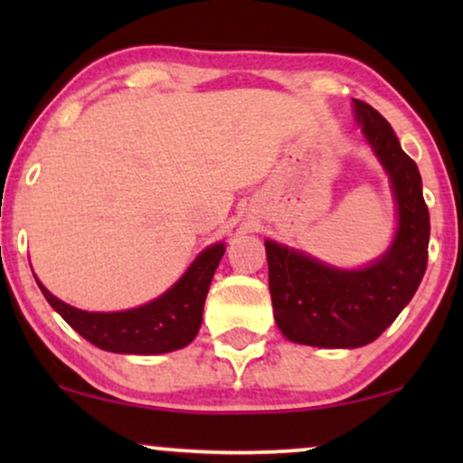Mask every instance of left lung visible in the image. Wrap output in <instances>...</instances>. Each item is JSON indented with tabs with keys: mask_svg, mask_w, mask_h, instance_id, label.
Instances as JSON below:
<instances>
[{
	"mask_svg": "<svg viewBox=\"0 0 463 463\" xmlns=\"http://www.w3.org/2000/svg\"><path fill=\"white\" fill-rule=\"evenodd\" d=\"M354 119L390 176L398 225L390 249L360 269H339L265 240L274 318L293 344L363 347L413 299L428 265L430 213L417 164L382 113L354 99Z\"/></svg>",
	"mask_w": 463,
	"mask_h": 463,
	"instance_id": "obj_1",
	"label": "left lung"
}]
</instances>
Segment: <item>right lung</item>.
Wrapping results in <instances>:
<instances>
[{
    "label": "right lung",
    "mask_w": 463,
    "mask_h": 463,
    "mask_svg": "<svg viewBox=\"0 0 463 463\" xmlns=\"http://www.w3.org/2000/svg\"><path fill=\"white\" fill-rule=\"evenodd\" d=\"M225 255V244L217 242L200 252L185 274L145 306L124 312H86L54 297L43 284L37 287L46 301L69 326L100 350L116 354H166L192 344L202 326V312L214 269Z\"/></svg>",
    "instance_id": "1"
}]
</instances>
